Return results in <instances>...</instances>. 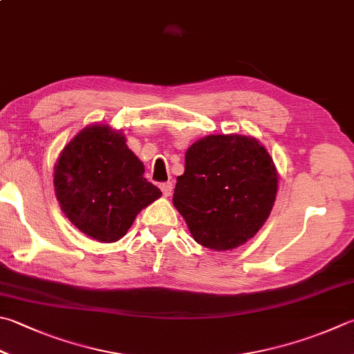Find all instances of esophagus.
Masks as SVG:
<instances>
[{"label":"esophagus","instance_id":"esophagus-1","mask_svg":"<svg viewBox=\"0 0 354 354\" xmlns=\"http://www.w3.org/2000/svg\"><path fill=\"white\" fill-rule=\"evenodd\" d=\"M160 189H162L165 197H169L172 194V182H166L160 185Z\"/></svg>","mask_w":354,"mask_h":354}]
</instances>
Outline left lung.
Masks as SVG:
<instances>
[{
	"mask_svg": "<svg viewBox=\"0 0 354 354\" xmlns=\"http://www.w3.org/2000/svg\"><path fill=\"white\" fill-rule=\"evenodd\" d=\"M276 194V166L256 138L208 136L186 151L172 203L197 243L226 251L254 237Z\"/></svg>",
	"mask_w": 354,
	"mask_h": 354,
	"instance_id": "obj_1",
	"label": "left lung"
}]
</instances>
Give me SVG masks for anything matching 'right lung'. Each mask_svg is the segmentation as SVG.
I'll use <instances>...</instances> for the list:
<instances>
[{"label":"right lung","mask_w":354,"mask_h":354,"mask_svg":"<svg viewBox=\"0 0 354 354\" xmlns=\"http://www.w3.org/2000/svg\"><path fill=\"white\" fill-rule=\"evenodd\" d=\"M122 131L92 124L64 146L53 172L59 208L98 242L122 239L137 214L162 196Z\"/></svg>","instance_id":"obj_1"}]
</instances>
